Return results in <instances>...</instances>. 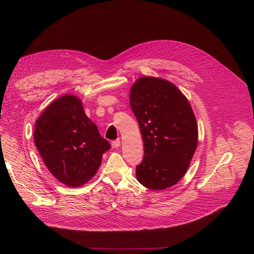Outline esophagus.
Here are the masks:
<instances>
[{"label":"esophagus","mask_w":254,"mask_h":254,"mask_svg":"<svg viewBox=\"0 0 254 254\" xmlns=\"http://www.w3.org/2000/svg\"><path fill=\"white\" fill-rule=\"evenodd\" d=\"M120 145H121V141H120V140H114V141L111 142V146H112L113 148L120 147Z\"/></svg>","instance_id":"obj_1"}]
</instances>
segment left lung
I'll return each mask as SVG.
<instances>
[{"label": "left lung", "mask_w": 254, "mask_h": 254, "mask_svg": "<svg viewBox=\"0 0 254 254\" xmlns=\"http://www.w3.org/2000/svg\"><path fill=\"white\" fill-rule=\"evenodd\" d=\"M130 107L141 129L144 157L136 179L145 188H171L187 173L198 144L191 107L174 83L145 76L130 89Z\"/></svg>", "instance_id": "8db88e82"}]
</instances>
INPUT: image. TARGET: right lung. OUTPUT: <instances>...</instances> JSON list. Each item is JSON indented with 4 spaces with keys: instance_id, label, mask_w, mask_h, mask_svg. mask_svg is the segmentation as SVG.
Returning a JSON list of instances; mask_svg holds the SVG:
<instances>
[{
    "instance_id": "add662e5",
    "label": "right lung",
    "mask_w": 254,
    "mask_h": 254,
    "mask_svg": "<svg viewBox=\"0 0 254 254\" xmlns=\"http://www.w3.org/2000/svg\"><path fill=\"white\" fill-rule=\"evenodd\" d=\"M34 139L52 175L70 188L92 179L110 149L78 97L66 94L47 107L36 121Z\"/></svg>"
}]
</instances>
